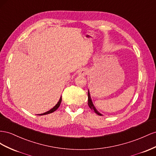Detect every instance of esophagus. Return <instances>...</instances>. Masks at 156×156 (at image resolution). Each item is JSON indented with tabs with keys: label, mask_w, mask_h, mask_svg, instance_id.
Segmentation results:
<instances>
[{
	"label": "esophagus",
	"mask_w": 156,
	"mask_h": 156,
	"mask_svg": "<svg viewBox=\"0 0 156 156\" xmlns=\"http://www.w3.org/2000/svg\"><path fill=\"white\" fill-rule=\"evenodd\" d=\"M88 70L86 69H82L79 71V74L82 76H85L87 74Z\"/></svg>",
	"instance_id": "34e87169"
}]
</instances>
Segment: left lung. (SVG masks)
I'll return each instance as SVG.
<instances>
[{
    "mask_svg": "<svg viewBox=\"0 0 156 156\" xmlns=\"http://www.w3.org/2000/svg\"><path fill=\"white\" fill-rule=\"evenodd\" d=\"M87 95H88V103H87V104H88L89 106H90V108L92 110L94 111V112H95L97 114L99 115H102V114H101V113H99V112H98V111L97 110V109L95 108V107L94 106V105H93V102H92L91 99V97H90V91H89V90H88Z\"/></svg>",
    "mask_w": 156,
    "mask_h": 156,
    "instance_id": "8db88e82",
    "label": "left lung"
}]
</instances>
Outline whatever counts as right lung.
Masks as SVG:
<instances>
[{
  "label": "right lung",
  "mask_w": 156,
  "mask_h": 156,
  "mask_svg": "<svg viewBox=\"0 0 156 156\" xmlns=\"http://www.w3.org/2000/svg\"><path fill=\"white\" fill-rule=\"evenodd\" d=\"M61 100H62V97H61L60 99H59V101H58V103H57V104H56V105L54 106V107H53V108H51V110H50L49 111H48V112H44V114H38V115H46V114H50V113L53 112H54V111H55L57 108H59V106H60L61 103Z\"/></svg>",
  "instance_id": "obj_1"
}]
</instances>
